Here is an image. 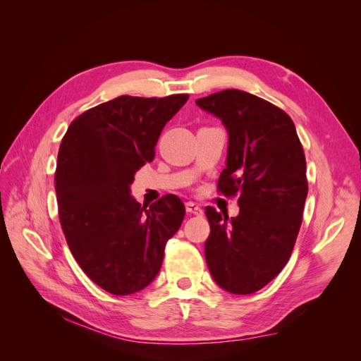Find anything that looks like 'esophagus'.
<instances>
[{"label":"esophagus","instance_id":"esophagus-1","mask_svg":"<svg viewBox=\"0 0 361 361\" xmlns=\"http://www.w3.org/2000/svg\"><path fill=\"white\" fill-rule=\"evenodd\" d=\"M185 209H187L188 214H192V215H203V209L194 202H187L185 203Z\"/></svg>","mask_w":361,"mask_h":361}]
</instances>
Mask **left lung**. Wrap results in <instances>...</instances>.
<instances>
[{"mask_svg":"<svg viewBox=\"0 0 361 361\" xmlns=\"http://www.w3.org/2000/svg\"><path fill=\"white\" fill-rule=\"evenodd\" d=\"M195 104L227 129L216 190L239 204L232 218L206 206V264L224 290L253 293L285 268L297 241L309 190L304 150L292 118L262 97L228 89Z\"/></svg>","mask_w":361,"mask_h":361,"instance_id":"1","label":"left lung"}]
</instances>
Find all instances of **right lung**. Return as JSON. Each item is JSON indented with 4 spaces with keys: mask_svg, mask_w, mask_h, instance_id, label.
<instances>
[{
    "mask_svg": "<svg viewBox=\"0 0 361 361\" xmlns=\"http://www.w3.org/2000/svg\"><path fill=\"white\" fill-rule=\"evenodd\" d=\"M188 97L118 96L76 117L61 140L56 192L63 233L81 269L113 295L154 281L183 221L178 195L147 209L129 187L135 171L154 161L162 128Z\"/></svg>",
    "mask_w": 361,
    "mask_h": 361,
    "instance_id": "add662e5",
    "label": "right lung"
}]
</instances>
